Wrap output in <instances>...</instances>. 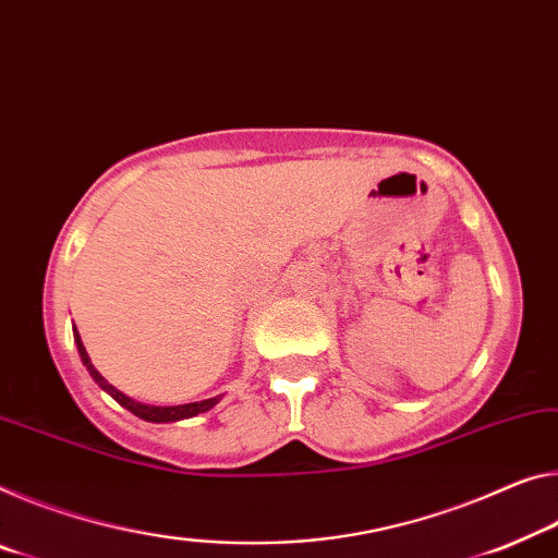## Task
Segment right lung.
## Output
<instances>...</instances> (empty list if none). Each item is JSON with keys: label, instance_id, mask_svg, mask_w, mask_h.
<instances>
[{"label": "right lung", "instance_id": "add662e5", "mask_svg": "<svg viewBox=\"0 0 558 558\" xmlns=\"http://www.w3.org/2000/svg\"><path fill=\"white\" fill-rule=\"evenodd\" d=\"M74 342L78 348V355H82V362L88 369V375L94 377V383H99L101 390L109 392L113 400H117L121 407H126L129 412H134L136 417L146 420V422H179V420H189V417H196V414L201 412H208L210 407H216L220 402V395L218 397H210V400H203V402H191V404H175V407H154V404H141V402H134L131 397H126L123 392H119L117 387H111L106 379L99 375V369H96L92 365V357L86 355V348L82 338H78L76 327H74Z\"/></svg>", "mask_w": 558, "mask_h": 558}]
</instances>
